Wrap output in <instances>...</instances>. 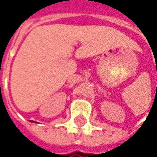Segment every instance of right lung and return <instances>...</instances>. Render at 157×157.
<instances>
[{"label": "right lung", "instance_id": "right-lung-1", "mask_svg": "<svg viewBox=\"0 0 157 157\" xmlns=\"http://www.w3.org/2000/svg\"><path fill=\"white\" fill-rule=\"evenodd\" d=\"M31 122H33V121H31Z\"/></svg>", "mask_w": 157, "mask_h": 157}]
</instances>
